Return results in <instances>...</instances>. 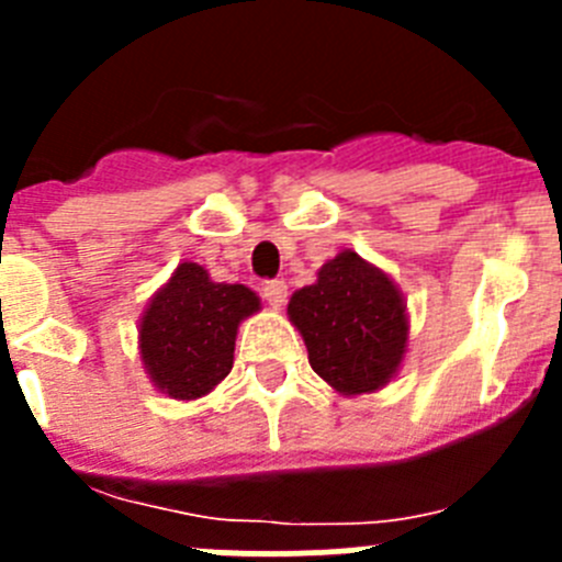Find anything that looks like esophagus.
<instances>
[{
    "mask_svg": "<svg viewBox=\"0 0 562 562\" xmlns=\"http://www.w3.org/2000/svg\"><path fill=\"white\" fill-rule=\"evenodd\" d=\"M265 301L272 306V310H281L286 301V281H267Z\"/></svg>",
    "mask_w": 562,
    "mask_h": 562,
    "instance_id": "esophagus-1",
    "label": "esophagus"
}]
</instances>
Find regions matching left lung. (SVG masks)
<instances>
[{
	"label": "left lung",
	"instance_id": "1",
	"mask_svg": "<svg viewBox=\"0 0 562 562\" xmlns=\"http://www.w3.org/2000/svg\"><path fill=\"white\" fill-rule=\"evenodd\" d=\"M286 315L304 337L315 374L340 396L385 389L408 351L400 286L355 250H340L317 270L315 284L292 292Z\"/></svg>",
	"mask_w": 562,
	"mask_h": 562
}]
</instances>
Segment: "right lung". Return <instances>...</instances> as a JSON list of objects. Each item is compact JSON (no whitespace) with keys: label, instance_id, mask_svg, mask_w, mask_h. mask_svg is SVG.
Instances as JSON below:
<instances>
[{"label":"right lung","instance_id":"obj_1","mask_svg":"<svg viewBox=\"0 0 562 562\" xmlns=\"http://www.w3.org/2000/svg\"><path fill=\"white\" fill-rule=\"evenodd\" d=\"M261 310L245 284H216L196 261H182L154 292L137 329L143 369L171 400L211 394L233 369L238 324Z\"/></svg>","mask_w":562,"mask_h":562}]
</instances>
